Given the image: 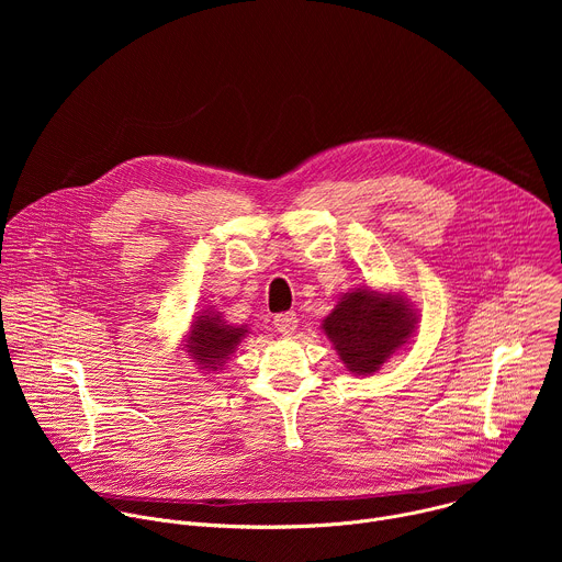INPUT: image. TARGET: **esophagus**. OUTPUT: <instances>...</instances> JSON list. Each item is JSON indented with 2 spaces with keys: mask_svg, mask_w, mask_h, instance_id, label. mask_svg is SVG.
Returning <instances> with one entry per match:
<instances>
[{
  "mask_svg": "<svg viewBox=\"0 0 562 562\" xmlns=\"http://www.w3.org/2000/svg\"><path fill=\"white\" fill-rule=\"evenodd\" d=\"M273 327H276V331L278 334H282V336H291L295 329H297V315L295 313H278L276 317H273Z\"/></svg>",
  "mask_w": 562,
  "mask_h": 562,
  "instance_id": "1",
  "label": "esophagus"
}]
</instances>
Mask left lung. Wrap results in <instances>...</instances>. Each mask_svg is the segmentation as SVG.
I'll list each match as a JSON object with an SVG mask.
<instances>
[{
	"instance_id": "8db88e82",
	"label": "left lung",
	"mask_w": 562,
	"mask_h": 562,
	"mask_svg": "<svg viewBox=\"0 0 562 562\" xmlns=\"http://www.w3.org/2000/svg\"><path fill=\"white\" fill-rule=\"evenodd\" d=\"M418 315L403 295L356 289L323 319L342 364L358 375L378 371L414 334Z\"/></svg>"
}]
</instances>
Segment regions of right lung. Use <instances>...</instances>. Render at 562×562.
I'll return each mask as SVG.
<instances>
[{"instance_id":"add662e5","label":"right lung","mask_w":562,"mask_h":562,"mask_svg":"<svg viewBox=\"0 0 562 562\" xmlns=\"http://www.w3.org/2000/svg\"><path fill=\"white\" fill-rule=\"evenodd\" d=\"M191 323L184 351L204 371H217L249 334L247 327H231L220 311H200Z\"/></svg>"}]
</instances>
